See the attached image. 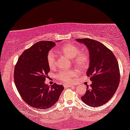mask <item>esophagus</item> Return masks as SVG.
Masks as SVG:
<instances>
[{
  "instance_id": "1",
  "label": "esophagus",
  "mask_w": 130,
  "mask_h": 130,
  "mask_svg": "<svg viewBox=\"0 0 130 130\" xmlns=\"http://www.w3.org/2000/svg\"><path fill=\"white\" fill-rule=\"evenodd\" d=\"M64 88H69V87H72V88H73L74 86V85H64Z\"/></svg>"
}]
</instances>
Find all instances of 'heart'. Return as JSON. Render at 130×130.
<instances>
[{"label": "heart", "instance_id": "b5f03b06", "mask_svg": "<svg viewBox=\"0 0 130 130\" xmlns=\"http://www.w3.org/2000/svg\"><path fill=\"white\" fill-rule=\"evenodd\" d=\"M59 50L67 57L72 58V61L77 68L83 69L87 66L89 61V57L86 53L80 51L78 46L73 44H66L61 46ZM47 63L49 67L51 69L56 68V54L53 51H50L47 56ZM77 74V72L73 70H66L60 71L57 74V78L64 83H69L72 81Z\"/></svg>", "mask_w": 130, "mask_h": 130}]
</instances>
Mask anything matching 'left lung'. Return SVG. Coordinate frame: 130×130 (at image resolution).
I'll use <instances>...</instances> for the list:
<instances>
[{
  "instance_id": "1",
  "label": "left lung",
  "mask_w": 130,
  "mask_h": 130,
  "mask_svg": "<svg viewBox=\"0 0 130 130\" xmlns=\"http://www.w3.org/2000/svg\"><path fill=\"white\" fill-rule=\"evenodd\" d=\"M76 41L88 48L90 62L86 74L92 82L90 86H87L82 100L94 107L103 105L113 96L120 83L118 61L113 53L100 42L90 38Z\"/></svg>"
}]
</instances>
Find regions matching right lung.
Returning a JSON list of instances; mask_svg holds the SVG:
<instances>
[{
    "label": "right lung",
    "instance_id": "right-lung-1",
    "mask_svg": "<svg viewBox=\"0 0 130 130\" xmlns=\"http://www.w3.org/2000/svg\"><path fill=\"white\" fill-rule=\"evenodd\" d=\"M56 45L53 41H40L25 50L18 60L14 80L18 91L25 102L37 109H47L57 102L63 85H48L45 80L50 67L47 56Z\"/></svg>",
    "mask_w": 130,
    "mask_h": 130
}]
</instances>
